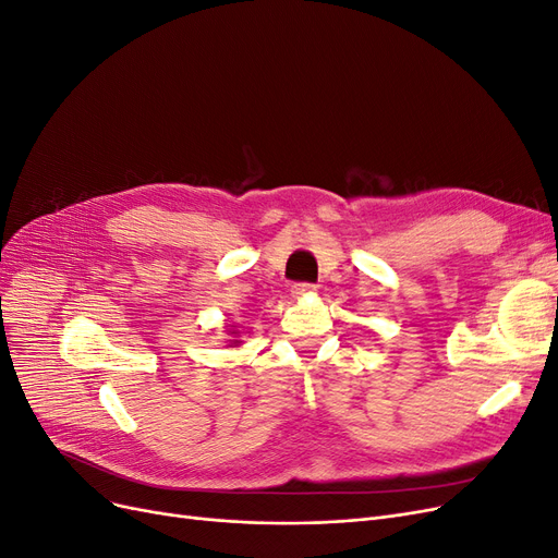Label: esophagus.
Instances as JSON below:
<instances>
[{
  "instance_id": "esophagus-1",
  "label": "esophagus",
  "mask_w": 558,
  "mask_h": 558,
  "mask_svg": "<svg viewBox=\"0 0 558 558\" xmlns=\"http://www.w3.org/2000/svg\"><path fill=\"white\" fill-rule=\"evenodd\" d=\"M307 294H315V284H307V282H296L292 284V296L294 299H303Z\"/></svg>"
}]
</instances>
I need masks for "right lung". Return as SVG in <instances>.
<instances>
[{"label": "right lung", "instance_id": "add662e5", "mask_svg": "<svg viewBox=\"0 0 558 558\" xmlns=\"http://www.w3.org/2000/svg\"><path fill=\"white\" fill-rule=\"evenodd\" d=\"M232 344H239V340H232Z\"/></svg>", "mask_w": 558, "mask_h": 558}]
</instances>
